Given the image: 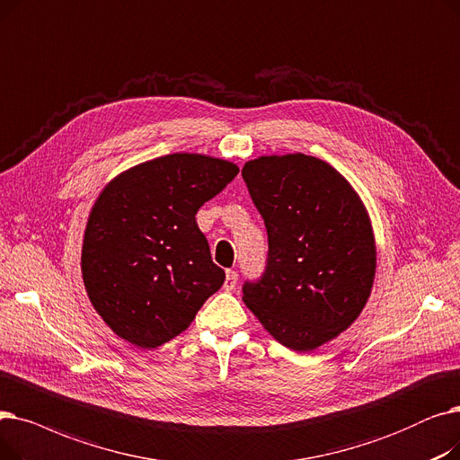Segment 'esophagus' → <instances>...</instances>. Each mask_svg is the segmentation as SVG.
Masks as SVG:
<instances>
[{
  "label": "esophagus",
  "instance_id": "1",
  "mask_svg": "<svg viewBox=\"0 0 460 460\" xmlns=\"http://www.w3.org/2000/svg\"><path fill=\"white\" fill-rule=\"evenodd\" d=\"M235 284H237V273H235L234 270H228V271H226V279H225V290H226V292L234 290Z\"/></svg>",
  "mask_w": 460,
  "mask_h": 460
}]
</instances>
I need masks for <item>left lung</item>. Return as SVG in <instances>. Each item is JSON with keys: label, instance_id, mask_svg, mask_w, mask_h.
I'll return each mask as SVG.
<instances>
[{"label": "left lung", "instance_id": "obj_1", "mask_svg": "<svg viewBox=\"0 0 460 460\" xmlns=\"http://www.w3.org/2000/svg\"><path fill=\"white\" fill-rule=\"evenodd\" d=\"M242 176L270 242L266 273L243 284V301L275 341L313 352L358 320L373 290L368 211L341 172L303 153L261 155Z\"/></svg>", "mask_w": 460, "mask_h": 460}]
</instances>
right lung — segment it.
Listing matches in <instances>:
<instances>
[{"label":"right lung","instance_id":"obj_1","mask_svg":"<svg viewBox=\"0 0 460 460\" xmlns=\"http://www.w3.org/2000/svg\"><path fill=\"white\" fill-rule=\"evenodd\" d=\"M237 164L172 153L108 181L87 217L82 279L104 323L153 349L185 332L225 282L196 211L235 176Z\"/></svg>","mask_w":460,"mask_h":460}]
</instances>
